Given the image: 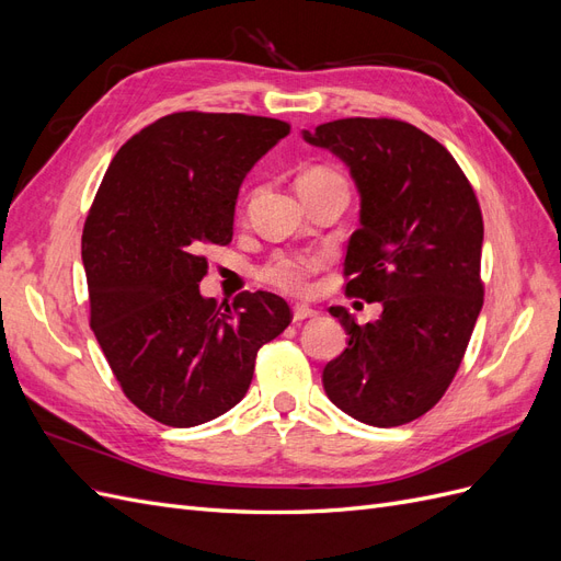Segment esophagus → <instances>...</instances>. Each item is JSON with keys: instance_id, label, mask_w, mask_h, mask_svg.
<instances>
[{"instance_id": "1", "label": "esophagus", "mask_w": 561, "mask_h": 561, "mask_svg": "<svg viewBox=\"0 0 561 561\" xmlns=\"http://www.w3.org/2000/svg\"><path fill=\"white\" fill-rule=\"evenodd\" d=\"M316 316H318V311H313V309H309V307H295V309H293V320H295V322L309 320V318H316Z\"/></svg>"}]
</instances>
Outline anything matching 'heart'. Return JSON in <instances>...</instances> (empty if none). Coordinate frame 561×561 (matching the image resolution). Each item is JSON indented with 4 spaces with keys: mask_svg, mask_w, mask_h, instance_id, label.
<instances>
[{
    "mask_svg": "<svg viewBox=\"0 0 561 561\" xmlns=\"http://www.w3.org/2000/svg\"><path fill=\"white\" fill-rule=\"evenodd\" d=\"M299 192H318V190H332V186H339V190H348L346 178L336 171L332 165L325 163H316L309 165L297 180ZM325 266V257L318 252H276L274 257L264 262L257 271L260 280L266 285L276 287V290L301 297L309 293V283L311 276L318 274V271Z\"/></svg>",
    "mask_w": 561,
    "mask_h": 561,
    "instance_id": "1",
    "label": "heart"
}]
</instances>
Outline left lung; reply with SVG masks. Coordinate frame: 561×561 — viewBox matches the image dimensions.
Listing matches in <instances>:
<instances>
[{
	"mask_svg": "<svg viewBox=\"0 0 561 561\" xmlns=\"http://www.w3.org/2000/svg\"><path fill=\"white\" fill-rule=\"evenodd\" d=\"M304 138L351 168L363 208L344 262L346 295L383 307L367 325L330 309L348 346L322 369V386L348 416L402 426L445 396L478 322L480 201L449 151L400 118H336Z\"/></svg>",
	"mask_w": 561,
	"mask_h": 561,
	"instance_id": "obj_1",
	"label": "left lung"
}]
</instances>
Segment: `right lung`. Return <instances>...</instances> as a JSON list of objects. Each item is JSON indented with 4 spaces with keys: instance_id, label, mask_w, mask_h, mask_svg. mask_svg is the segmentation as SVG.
Instances as JSON below:
<instances>
[{
    "instance_id": "add662e5",
    "label": "right lung",
    "mask_w": 561,
    "mask_h": 561,
    "mask_svg": "<svg viewBox=\"0 0 561 561\" xmlns=\"http://www.w3.org/2000/svg\"><path fill=\"white\" fill-rule=\"evenodd\" d=\"M290 133L280 118L175 112L116 151L81 236L91 328L126 398L173 428L248 393L257 351L293 322L287 301L201 297L203 245H229L239 186Z\"/></svg>"
}]
</instances>
